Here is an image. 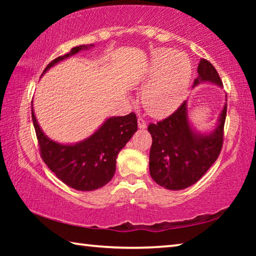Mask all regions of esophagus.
I'll return each mask as SVG.
<instances>
[{
    "instance_id": "1",
    "label": "esophagus",
    "mask_w": 256,
    "mask_h": 256,
    "mask_svg": "<svg viewBox=\"0 0 256 256\" xmlns=\"http://www.w3.org/2000/svg\"><path fill=\"white\" fill-rule=\"evenodd\" d=\"M138 126L140 130H144L146 128V122L144 118H138Z\"/></svg>"
}]
</instances>
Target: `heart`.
<instances>
[{"label": "heart", "mask_w": 256, "mask_h": 256, "mask_svg": "<svg viewBox=\"0 0 256 256\" xmlns=\"http://www.w3.org/2000/svg\"><path fill=\"white\" fill-rule=\"evenodd\" d=\"M192 64L184 53L158 48L151 56L142 92V104L154 118L172 114L184 100L190 88Z\"/></svg>", "instance_id": "obj_1"}]
</instances>
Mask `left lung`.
Segmentation results:
<instances>
[{
	"label": "left lung",
	"instance_id": "8db88e82",
	"mask_svg": "<svg viewBox=\"0 0 256 256\" xmlns=\"http://www.w3.org/2000/svg\"><path fill=\"white\" fill-rule=\"evenodd\" d=\"M198 74L193 88L204 82L222 88L218 72L206 60H200ZM226 112L227 102H224L216 128L211 132H200L190 120L188 102H184L170 118L150 124L148 131L152 136V144L149 170L156 183L172 190L196 183L214 164L222 150Z\"/></svg>",
	"mask_w": 256,
	"mask_h": 256
}]
</instances>
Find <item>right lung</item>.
<instances>
[{
	"mask_svg": "<svg viewBox=\"0 0 256 256\" xmlns=\"http://www.w3.org/2000/svg\"><path fill=\"white\" fill-rule=\"evenodd\" d=\"M94 45L76 46L46 66L42 76L81 50ZM32 118L44 162L58 178L76 190H94L110 182L116 170V158L138 130L134 112L126 116H112L105 120L92 136L76 144H60L42 132L37 122L32 102Z\"/></svg>",
	"mask_w": 256,
	"mask_h": 256,
	"instance_id": "1",
	"label": "right lung"
}]
</instances>
